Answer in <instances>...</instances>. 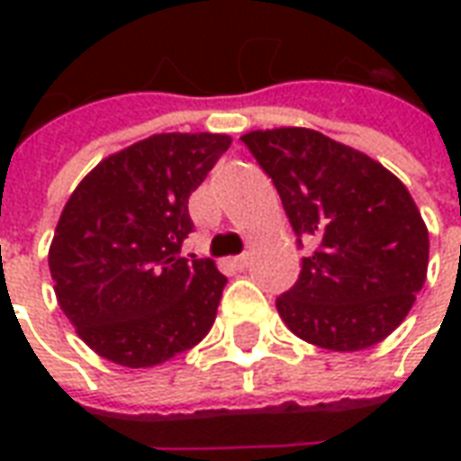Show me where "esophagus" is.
<instances>
[{"mask_svg":"<svg viewBox=\"0 0 461 461\" xmlns=\"http://www.w3.org/2000/svg\"><path fill=\"white\" fill-rule=\"evenodd\" d=\"M230 264L237 271H244V269H247V264H249V257H247V254H240V257H231Z\"/></svg>","mask_w":461,"mask_h":461,"instance_id":"34e87169","label":"esophagus"}]
</instances>
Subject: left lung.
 <instances>
[{
    "label": "left lung",
    "instance_id": "8db88e82",
    "mask_svg": "<svg viewBox=\"0 0 461 461\" xmlns=\"http://www.w3.org/2000/svg\"><path fill=\"white\" fill-rule=\"evenodd\" d=\"M271 177L296 244L316 240L276 299L291 333L329 350H363L402 323L427 276L429 240L410 192L363 152L309 128L241 135Z\"/></svg>",
    "mask_w": 461,
    "mask_h": 461
}]
</instances>
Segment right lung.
Instances as JSON below:
<instances>
[{"label":"right lung","instance_id":"right-lung-1","mask_svg":"<svg viewBox=\"0 0 461 461\" xmlns=\"http://www.w3.org/2000/svg\"><path fill=\"white\" fill-rule=\"evenodd\" d=\"M230 135L160 132L115 152L66 202L49 249L59 306L98 356L150 367L210 333L227 276L182 257L187 202Z\"/></svg>","mask_w":461,"mask_h":461}]
</instances>
